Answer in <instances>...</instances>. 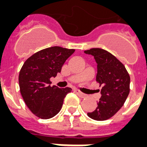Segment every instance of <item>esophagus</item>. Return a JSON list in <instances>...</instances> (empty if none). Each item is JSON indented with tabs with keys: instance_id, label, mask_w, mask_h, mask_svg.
<instances>
[{
	"instance_id": "34e87169",
	"label": "esophagus",
	"mask_w": 147,
	"mask_h": 147,
	"mask_svg": "<svg viewBox=\"0 0 147 147\" xmlns=\"http://www.w3.org/2000/svg\"><path fill=\"white\" fill-rule=\"evenodd\" d=\"M75 92H76V93L78 94V96H80V97H82V98H84V97L86 96V94L82 93V92L81 91H79L78 89H75Z\"/></svg>"
}]
</instances>
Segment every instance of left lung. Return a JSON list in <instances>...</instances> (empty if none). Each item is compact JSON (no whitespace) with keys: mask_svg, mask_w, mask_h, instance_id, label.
<instances>
[{"mask_svg":"<svg viewBox=\"0 0 147 147\" xmlns=\"http://www.w3.org/2000/svg\"><path fill=\"white\" fill-rule=\"evenodd\" d=\"M84 52L92 55L96 60V82L102 86L98 106L87 115L95 120H106L113 116L126 102L129 93L130 77L123 64L109 51L91 49Z\"/></svg>","mask_w":147,"mask_h":147,"instance_id":"8db88e82","label":"left lung"}]
</instances>
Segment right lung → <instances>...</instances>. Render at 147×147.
<instances>
[{
  "label": "right lung",
  "mask_w": 147,
  "mask_h": 147,
  "mask_svg": "<svg viewBox=\"0 0 147 147\" xmlns=\"http://www.w3.org/2000/svg\"><path fill=\"white\" fill-rule=\"evenodd\" d=\"M74 49L54 46L43 49L27 59L21 67L18 82L24 102L36 116L52 118L59 113L64 98L71 88L51 86L50 78L61 72L65 61Z\"/></svg>",
  "instance_id": "1"
}]
</instances>
